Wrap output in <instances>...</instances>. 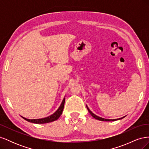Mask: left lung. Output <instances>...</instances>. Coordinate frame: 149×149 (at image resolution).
I'll use <instances>...</instances> for the list:
<instances>
[{
	"instance_id": "8db88e82",
	"label": "left lung",
	"mask_w": 149,
	"mask_h": 149,
	"mask_svg": "<svg viewBox=\"0 0 149 149\" xmlns=\"http://www.w3.org/2000/svg\"><path fill=\"white\" fill-rule=\"evenodd\" d=\"M86 107H87V109H88L89 112L90 113V114H91L94 119H96L99 120H102V121H115V120H119V119H123V118H125V116H124V117H123V118H119V119H104V118H101V117H99V116H96V114H94L93 113V112H92L91 111H90V109H89L88 107L87 106V105H86Z\"/></svg>"
}]
</instances>
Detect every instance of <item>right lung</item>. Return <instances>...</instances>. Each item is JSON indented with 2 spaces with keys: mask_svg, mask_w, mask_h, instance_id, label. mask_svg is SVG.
<instances>
[{
  "mask_svg": "<svg viewBox=\"0 0 149 149\" xmlns=\"http://www.w3.org/2000/svg\"><path fill=\"white\" fill-rule=\"evenodd\" d=\"M65 102V97L63 98V100L62 101L60 107H58V109L54 112L53 114L47 117V118H42V119H26L22 116L21 117L25 120H26V121L30 122V123H34V124H45V123H51V122L57 120L61 115L63 111Z\"/></svg>",
  "mask_w": 149,
  "mask_h": 149,
  "instance_id": "right-lung-1",
  "label": "right lung"
}]
</instances>
